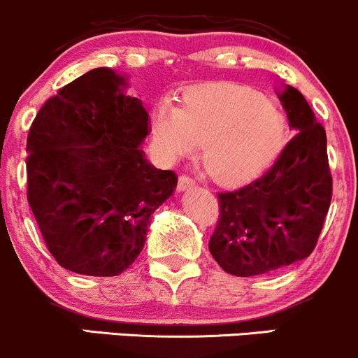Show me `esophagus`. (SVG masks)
<instances>
[{"mask_svg":"<svg viewBox=\"0 0 358 358\" xmlns=\"http://www.w3.org/2000/svg\"><path fill=\"white\" fill-rule=\"evenodd\" d=\"M196 186V180L192 178H189V176H180L179 178V182H178V189L179 191H187V189L194 187Z\"/></svg>","mask_w":358,"mask_h":358,"instance_id":"1","label":"esophagus"}]
</instances>
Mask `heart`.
<instances>
[{
	"label": "heart",
	"mask_w": 358,
	"mask_h": 358,
	"mask_svg": "<svg viewBox=\"0 0 358 358\" xmlns=\"http://www.w3.org/2000/svg\"><path fill=\"white\" fill-rule=\"evenodd\" d=\"M154 144L176 161L199 144L211 174L221 182H243L268 167L285 142L278 108L258 92L229 82L191 87L178 107L159 103L150 113Z\"/></svg>",
	"instance_id": "obj_1"
}]
</instances>
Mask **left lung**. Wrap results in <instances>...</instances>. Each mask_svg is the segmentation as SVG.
Returning a JSON list of instances; mask_svg holds the SVG:
<instances>
[{
	"instance_id": "1",
	"label": "left lung",
	"mask_w": 358,
	"mask_h": 358,
	"mask_svg": "<svg viewBox=\"0 0 358 358\" xmlns=\"http://www.w3.org/2000/svg\"><path fill=\"white\" fill-rule=\"evenodd\" d=\"M295 136L262 178L220 192L213 258L234 276L270 275L312 255L331 201L327 134L305 96L278 94Z\"/></svg>"
}]
</instances>
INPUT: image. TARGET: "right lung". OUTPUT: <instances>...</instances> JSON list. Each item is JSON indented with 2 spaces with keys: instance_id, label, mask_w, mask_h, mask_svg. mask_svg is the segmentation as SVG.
<instances>
[{
  "instance_id": "right-lung-1",
  "label": "right lung",
  "mask_w": 358,
  "mask_h": 358,
  "mask_svg": "<svg viewBox=\"0 0 358 358\" xmlns=\"http://www.w3.org/2000/svg\"><path fill=\"white\" fill-rule=\"evenodd\" d=\"M110 69L87 71L48 99L27 141L28 203L65 270L117 276L136 262L178 176L145 159L149 113Z\"/></svg>"
}]
</instances>
